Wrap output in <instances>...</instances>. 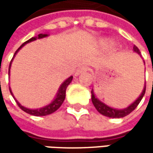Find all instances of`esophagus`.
I'll return each instance as SVG.
<instances>
[{"instance_id": "34e87169", "label": "esophagus", "mask_w": 153, "mask_h": 153, "mask_svg": "<svg viewBox=\"0 0 153 153\" xmlns=\"http://www.w3.org/2000/svg\"><path fill=\"white\" fill-rule=\"evenodd\" d=\"M86 71H87V68H86L85 66H80V67L78 68V70L76 71V73H75V75L78 76L79 74H82V73H85Z\"/></svg>"}]
</instances>
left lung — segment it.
Segmentation results:
<instances>
[{
  "instance_id": "left-lung-1",
  "label": "left lung",
  "mask_w": 153,
  "mask_h": 153,
  "mask_svg": "<svg viewBox=\"0 0 153 153\" xmlns=\"http://www.w3.org/2000/svg\"><path fill=\"white\" fill-rule=\"evenodd\" d=\"M133 49H134V51H135L136 53L141 55V53H140V51H139L137 47L134 46ZM145 89H146V86L144 85L143 90L142 94L139 96V97H138L137 99L133 104H131L129 106H128L127 108H125V109H120V110L111 108V107L106 105L105 104H104L103 102H101V101L96 97V95H95L93 89L91 90V100H92V103H93L94 106L96 107V109L97 110V111H98L99 113H101L102 115L106 116V117H109V118H123V117L128 115L130 112H132V111L137 108V106L139 105V103L141 102L143 97L144 94H145Z\"/></svg>"
}]
</instances>
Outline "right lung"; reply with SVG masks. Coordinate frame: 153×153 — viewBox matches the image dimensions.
I'll return each instance as SVG.
<instances>
[{
    "instance_id": "add662e5",
    "label": "right lung",
    "mask_w": 153,
    "mask_h": 153,
    "mask_svg": "<svg viewBox=\"0 0 153 153\" xmlns=\"http://www.w3.org/2000/svg\"><path fill=\"white\" fill-rule=\"evenodd\" d=\"M47 36H48V34L40 33L38 36H35V37H33V38L29 39L28 41H26L25 42H24L21 46L17 48V50L16 51L15 54H14V56H16V54L18 52V50H19L22 47L24 46V45H25L26 43L31 42H33V41H35V40H37V39L44 38V37H47ZM14 56H13V58H14ZM13 58L11 59L10 64V67H9V74H10V66H11V63H12ZM72 80H73V76L69 77L68 79H65L62 84H61V86H60V88H59V89H58V92H57V94H56V96L55 99H54V100H53L49 105H46V106L42 107V108H39V109H28V108H25V107L22 106V105H20L16 100V102L17 105L19 106L20 109H22L24 111H25L26 113H29V114H31V115H33V116H46V115H48V114H51V113L55 112V111H56L59 107L62 105V104H63V102L65 101V91H66V88H67V87H68V85L72 82ZM10 91L11 95L13 96V94H12V92H11V90H10Z\"/></svg>"
}]
</instances>
